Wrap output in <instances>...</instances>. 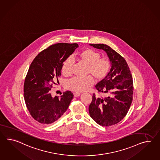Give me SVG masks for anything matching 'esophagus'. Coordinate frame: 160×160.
Here are the masks:
<instances>
[{
	"instance_id": "obj_1",
	"label": "esophagus",
	"mask_w": 160,
	"mask_h": 160,
	"mask_svg": "<svg viewBox=\"0 0 160 160\" xmlns=\"http://www.w3.org/2000/svg\"><path fill=\"white\" fill-rule=\"evenodd\" d=\"M74 94L75 97H78L79 96L81 95V93H78V92H75V93H74Z\"/></svg>"
}]
</instances>
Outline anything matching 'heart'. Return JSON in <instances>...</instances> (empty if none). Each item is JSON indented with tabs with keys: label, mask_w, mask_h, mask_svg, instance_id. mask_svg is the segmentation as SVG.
Listing matches in <instances>:
<instances>
[{
	"label": "heart",
	"mask_w": 160,
	"mask_h": 160,
	"mask_svg": "<svg viewBox=\"0 0 160 160\" xmlns=\"http://www.w3.org/2000/svg\"><path fill=\"white\" fill-rule=\"evenodd\" d=\"M79 58L83 63L88 66V73L92 74L97 81H102L106 77L111 68V62L107 58H101L100 54L93 49H86L79 54ZM74 60L72 57L64 62L62 67V73L64 75H70L73 68ZM94 83L92 76L84 78L74 77L66 82V88L75 92H83L87 90Z\"/></svg>",
	"instance_id": "obj_1"
}]
</instances>
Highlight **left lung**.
Returning a JSON list of instances; mask_svg holds the SVG:
<instances>
[{
	"label": "left lung",
	"mask_w": 160,
	"mask_h": 160,
	"mask_svg": "<svg viewBox=\"0 0 160 160\" xmlns=\"http://www.w3.org/2000/svg\"><path fill=\"white\" fill-rule=\"evenodd\" d=\"M106 52L111 62L110 71L95 86L106 98L92 96L89 114L96 123L109 127L118 123L125 117L132 102L133 80L127 62L119 54L104 44H90Z\"/></svg>",
	"instance_id": "8db88e82"
}]
</instances>
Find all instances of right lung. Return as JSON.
Masks as SVG:
<instances>
[{"instance_id":"add662e5","label":"right lung","mask_w":160,"mask_h":160,"mask_svg":"<svg viewBox=\"0 0 160 160\" xmlns=\"http://www.w3.org/2000/svg\"><path fill=\"white\" fill-rule=\"evenodd\" d=\"M78 46L77 43H66L50 46L31 64L25 79L24 96L30 114L38 122L53 123L68 109L73 93L66 91L60 97L53 98L50 90L61 75L63 62Z\"/></svg>"}]
</instances>
